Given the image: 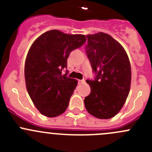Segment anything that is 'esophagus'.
<instances>
[{
    "instance_id": "1",
    "label": "esophagus",
    "mask_w": 152,
    "mask_h": 152,
    "mask_svg": "<svg viewBox=\"0 0 152 152\" xmlns=\"http://www.w3.org/2000/svg\"><path fill=\"white\" fill-rule=\"evenodd\" d=\"M78 82H79V84L80 85V84H84L85 82V81L84 80V79H82V80H78Z\"/></svg>"
}]
</instances>
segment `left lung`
<instances>
[{
    "label": "left lung",
    "instance_id": "left-lung-1",
    "mask_svg": "<svg viewBox=\"0 0 152 152\" xmlns=\"http://www.w3.org/2000/svg\"><path fill=\"white\" fill-rule=\"evenodd\" d=\"M87 37L86 53L97 76L94 81L87 80L91 91L84 101L85 108L97 118H111L121 110L129 93V59L124 47L110 34L99 32Z\"/></svg>",
    "mask_w": 152,
    "mask_h": 152
}]
</instances>
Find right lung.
<instances>
[{"mask_svg": "<svg viewBox=\"0 0 152 152\" xmlns=\"http://www.w3.org/2000/svg\"><path fill=\"white\" fill-rule=\"evenodd\" d=\"M87 40L84 34L50 30L35 39L26 59L24 75L29 96L43 115L56 117L65 113L77 86L76 79L62 74L70 52Z\"/></svg>", "mask_w": 152, "mask_h": 152, "instance_id": "right-lung-1", "label": "right lung"}]
</instances>
